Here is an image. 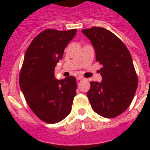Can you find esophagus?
Returning <instances> with one entry per match:
<instances>
[{
  "label": "esophagus",
  "instance_id": "obj_1",
  "mask_svg": "<svg viewBox=\"0 0 150 150\" xmlns=\"http://www.w3.org/2000/svg\"><path fill=\"white\" fill-rule=\"evenodd\" d=\"M76 79L79 81V80H82V79H83V78L82 76H79H79H77V77H76Z\"/></svg>",
  "mask_w": 150,
  "mask_h": 150
}]
</instances>
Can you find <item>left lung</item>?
Segmentation results:
<instances>
[{
	"label": "left lung",
	"instance_id": "obj_1",
	"mask_svg": "<svg viewBox=\"0 0 150 150\" xmlns=\"http://www.w3.org/2000/svg\"><path fill=\"white\" fill-rule=\"evenodd\" d=\"M82 33L91 41L96 61L102 65V81L90 82L88 100L100 116L116 117L129 108L138 84L131 54L122 41L104 28L85 29Z\"/></svg>",
	"mask_w": 150,
	"mask_h": 150
}]
</instances>
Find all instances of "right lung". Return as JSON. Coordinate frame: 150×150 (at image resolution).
<instances>
[{"instance_id": "obj_1", "label": "right lung", "mask_w": 150, "mask_h": 150, "mask_svg": "<svg viewBox=\"0 0 150 150\" xmlns=\"http://www.w3.org/2000/svg\"><path fill=\"white\" fill-rule=\"evenodd\" d=\"M77 30H46L31 42L25 54L19 84L25 100L36 116L48 124L67 116L76 95V79L70 75L54 77V67Z\"/></svg>"}]
</instances>
